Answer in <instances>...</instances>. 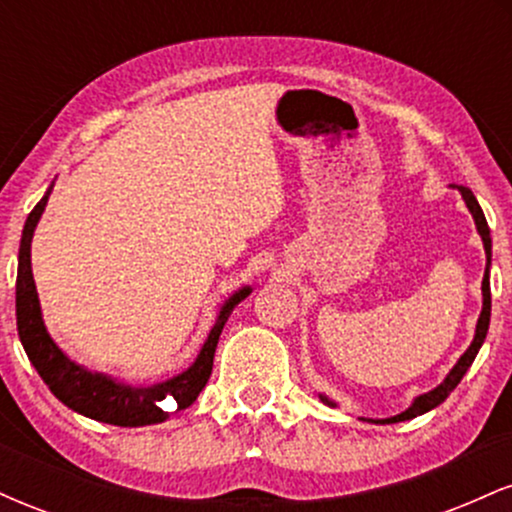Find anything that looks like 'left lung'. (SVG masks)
I'll return each instance as SVG.
<instances>
[{
    "label": "left lung",
    "mask_w": 512,
    "mask_h": 512,
    "mask_svg": "<svg viewBox=\"0 0 512 512\" xmlns=\"http://www.w3.org/2000/svg\"><path fill=\"white\" fill-rule=\"evenodd\" d=\"M455 190L460 192L464 204H467L469 214H472V219H474V226H477V233L481 236V243H484V252H486V269H484V279H481V313L477 320V330H474V339H472V344L467 346V351L457 358V363L450 368V373L445 375L443 383L433 387V390L424 392V395L414 397V402H411L409 407L402 411V414L390 416V419H363L361 416V421H368V424H399V421L416 419V416L426 414V411L436 409L438 404H443L445 399H448L450 392L460 385L464 373H467L469 366H472L474 358H477V354H479L481 344H484L486 332H489V322H491V281H489V276H491V231H489V223H486L484 211H481V207H479L477 197L472 195V190H469V187H462V185H457ZM317 397H320L327 407H332V409L337 407V402L327 395H317Z\"/></svg>",
    "instance_id": "obj_1"
}]
</instances>
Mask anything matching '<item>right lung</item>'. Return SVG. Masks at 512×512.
<instances>
[{"instance_id":"add662e5","label":"right lung","mask_w":512,"mask_h":512,"mask_svg":"<svg viewBox=\"0 0 512 512\" xmlns=\"http://www.w3.org/2000/svg\"><path fill=\"white\" fill-rule=\"evenodd\" d=\"M52 185L48 187L43 199L35 204L31 214H28L26 226H23L21 233L19 276H16V327H19L23 351H26L33 368L38 370L43 383L50 387L52 395L60 399L64 407L76 411V414L101 421V424L127 428L163 424L170 416V411L187 409L199 397V392L204 390L211 375V366H214V351L216 344H219L223 325L231 317L233 308L250 296L252 286H243V289L233 291L223 301L214 327H211L207 339H204L195 363L182 370V373L173 375V378L161 380V383L154 385H129L125 380H117L108 373L88 370L64 354L60 344L50 337L43 320V310H40L38 289H35L33 281L31 243L35 226H38L40 216L48 207Z\"/></svg>"}]
</instances>
